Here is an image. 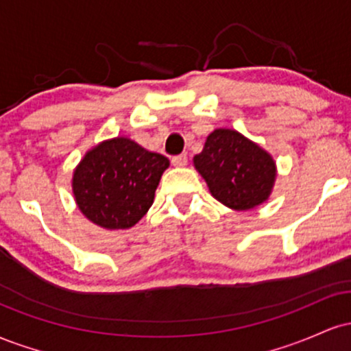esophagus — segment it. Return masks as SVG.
I'll return each instance as SVG.
<instances>
[{
	"instance_id": "1",
	"label": "esophagus",
	"mask_w": 351,
	"mask_h": 351,
	"mask_svg": "<svg viewBox=\"0 0 351 351\" xmlns=\"http://www.w3.org/2000/svg\"><path fill=\"white\" fill-rule=\"evenodd\" d=\"M171 163H173V167H178V168L186 167V165H188V156H186V155L173 156V158H171Z\"/></svg>"
}]
</instances>
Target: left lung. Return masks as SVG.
<instances>
[{
  "instance_id": "obj_1",
  "label": "left lung",
  "mask_w": 351,
  "mask_h": 351,
  "mask_svg": "<svg viewBox=\"0 0 351 351\" xmlns=\"http://www.w3.org/2000/svg\"><path fill=\"white\" fill-rule=\"evenodd\" d=\"M193 165L213 198L234 211H249L265 203L277 178L271 153L232 128L213 130Z\"/></svg>"
}]
</instances>
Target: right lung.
<instances>
[{
	"label": "right lung",
	"instance_id": "add662e5",
	"mask_svg": "<svg viewBox=\"0 0 351 351\" xmlns=\"http://www.w3.org/2000/svg\"><path fill=\"white\" fill-rule=\"evenodd\" d=\"M168 167L167 156L128 136H115L86 152L72 173V195L95 226L128 229L147 215Z\"/></svg>",
	"mask_w": 351,
	"mask_h": 351
}]
</instances>
